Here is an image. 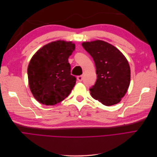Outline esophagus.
Wrapping results in <instances>:
<instances>
[{
  "label": "esophagus",
  "instance_id": "34e87169",
  "mask_svg": "<svg viewBox=\"0 0 157 157\" xmlns=\"http://www.w3.org/2000/svg\"><path fill=\"white\" fill-rule=\"evenodd\" d=\"M77 80H78L79 82H81L82 80H83V76L82 75H80L77 77Z\"/></svg>",
  "mask_w": 157,
  "mask_h": 157
}]
</instances>
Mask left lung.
<instances>
[{
	"label": "left lung",
	"mask_w": 157,
	"mask_h": 157,
	"mask_svg": "<svg viewBox=\"0 0 157 157\" xmlns=\"http://www.w3.org/2000/svg\"><path fill=\"white\" fill-rule=\"evenodd\" d=\"M82 46L92 57L96 68V82L90 88L91 96L106 106L119 103L130 82V68L125 56L103 40L84 42Z\"/></svg>",
	"instance_id": "left-lung-1"
}]
</instances>
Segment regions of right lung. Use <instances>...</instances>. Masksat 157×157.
<instances>
[{"label": "right lung", "mask_w": 157, "mask_h": 157, "mask_svg": "<svg viewBox=\"0 0 157 157\" xmlns=\"http://www.w3.org/2000/svg\"><path fill=\"white\" fill-rule=\"evenodd\" d=\"M75 48L72 42L57 40L44 45L32 57L28 80L33 96L39 103L54 105L71 93L77 78L71 75L68 58Z\"/></svg>", "instance_id": "add662e5"}]
</instances>
